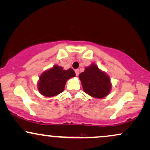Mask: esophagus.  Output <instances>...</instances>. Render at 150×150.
<instances>
[{"label": "esophagus", "mask_w": 150, "mask_h": 150, "mask_svg": "<svg viewBox=\"0 0 150 150\" xmlns=\"http://www.w3.org/2000/svg\"><path fill=\"white\" fill-rule=\"evenodd\" d=\"M75 74H76V75H77V76H78L79 73H80V70H79L78 69H77V70H75Z\"/></svg>", "instance_id": "1"}]
</instances>
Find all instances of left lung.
Returning a JSON list of instances; mask_svg holds the SVG:
<instances>
[{"mask_svg": "<svg viewBox=\"0 0 150 150\" xmlns=\"http://www.w3.org/2000/svg\"><path fill=\"white\" fill-rule=\"evenodd\" d=\"M83 91L90 96L103 98L110 92L112 84L109 75L92 63L79 75Z\"/></svg>", "mask_w": 150, "mask_h": 150, "instance_id": "1", "label": "left lung"}]
</instances>
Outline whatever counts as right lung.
<instances>
[{
  "label": "right lung",
  "instance_id": "add662e5",
  "mask_svg": "<svg viewBox=\"0 0 150 150\" xmlns=\"http://www.w3.org/2000/svg\"><path fill=\"white\" fill-rule=\"evenodd\" d=\"M75 75L72 68L64 70L61 66L54 65L40 75L38 89L44 96H56L64 91L67 80Z\"/></svg>",
  "mask_w": 150,
  "mask_h": 150
}]
</instances>
